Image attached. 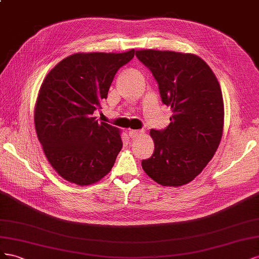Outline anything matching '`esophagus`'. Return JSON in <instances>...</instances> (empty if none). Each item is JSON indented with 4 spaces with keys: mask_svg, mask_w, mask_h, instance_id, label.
Wrapping results in <instances>:
<instances>
[{
    "mask_svg": "<svg viewBox=\"0 0 259 259\" xmlns=\"http://www.w3.org/2000/svg\"><path fill=\"white\" fill-rule=\"evenodd\" d=\"M142 134H143L142 130H130L129 131L130 138H138L139 136H141Z\"/></svg>",
    "mask_w": 259,
    "mask_h": 259,
    "instance_id": "obj_1",
    "label": "esophagus"
}]
</instances>
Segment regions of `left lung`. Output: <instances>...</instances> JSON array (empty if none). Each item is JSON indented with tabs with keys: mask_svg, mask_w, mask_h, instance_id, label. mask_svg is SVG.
I'll return each mask as SVG.
<instances>
[{
	"mask_svg": "<svg viewBox=\"0 0 259 259\" xmlns=\"http://www.w3.org/2000/svg\"><path fill=\"white\" fill-rule=\"evenodd\" d=\"M136 56L151 70L162 103L172 110L167 128L150 131L155 150L142 160V168L161 186H183L202 172L223 137L219 82L209 66L193 54L141 50Z\"/></svg>",
	"mask_w": 259,
	"mask_h": 259,
	"instance_id": "left-lung-1",
	"label": "left lung"
}]
</instances>
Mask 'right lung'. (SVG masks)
<instances>
[{
    "label": "right lung",
    "instance_id": "add662e5",
    "mask_svg": "<svg viewBox=\"0 0 259 259\" xmlns=\"http://www.w3.org/2000/svg\"><path fill=\"white\" fill-rule=\"evenodd\" d=\"M134 56L135 50L77 53L44 79L34 110L35 131L49 162L65 180L89 186L113 168L122 147L119 130L99 122L93 113L107 99L118 69Z\"/></svg>",
    "mask_w": 259,
    "mask_h": 259
}]
</instances>
